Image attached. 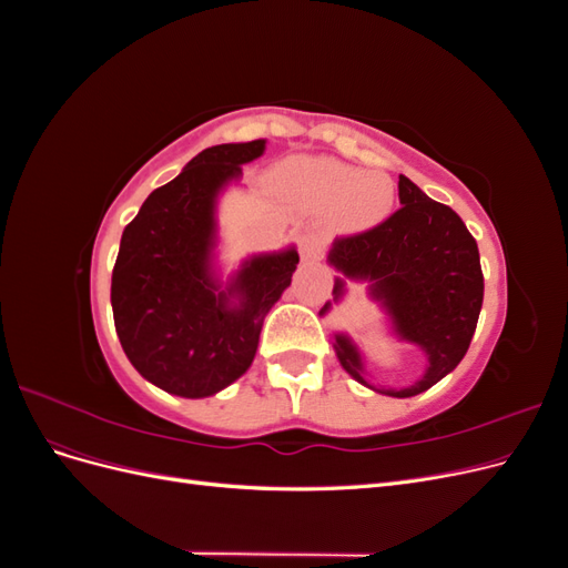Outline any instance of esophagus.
I'll return each mask as SVG.
<instances>
[{
  "label": "esophagus",
  "instance_id": "obj_1",
  "mask_svg": "<svg viewBox=\"0 0 568 568\" xmlns=\"http://www.w3.org/2000/svg\"><path fill=\"white\" fill-rule=\"evenodd\" d=\"M322 253V239L317 234H305L301 239V255L303 261H317Z\"/></svg>",
  "mask_w": 568,
  "mask_h": 568
}]
</instances>
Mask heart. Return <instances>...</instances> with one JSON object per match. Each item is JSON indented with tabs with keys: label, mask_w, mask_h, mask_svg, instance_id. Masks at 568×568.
I'll return each instance as SVG.
<instances>
[{
	"label": "heart",
	"mask_w": 568,
	"mask_h": 568,
	"mask_svg": "<svg viewBox=\"0 0 568 568\" xmlns=\"http://www.w3.org/2000/svg\"><path fill=\"white\" fill-rule=\"evenodd\" d=\"M274 186L311 211H332L346 232H367L393 213L395 186L384 173H363L326 156H305L282 163Z\"/></svg>",
	"instance_id": "obj_1"
}]
</instances>
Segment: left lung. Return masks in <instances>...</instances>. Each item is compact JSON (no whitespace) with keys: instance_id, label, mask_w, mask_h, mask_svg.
<instances>
[{"instance_id":"1","label":"left lung","mask_w":568,"mask_h":568,"mask_svg":"<svg viewBox=\"0 0 568 568\" xmlns=\"http://www.w3.org/2000/svg\"><path fill=\"white\" fill-rule=\"evenodd\" d=\"M400 211L379 227L343 236L326 253L338 277L334 303L346 294V282H365L369 298L386 315L388 332L417 346L426 357V369L405 388H382L367 382V369L357 343L346 334H334V351L341 367L363 386L409 398L438 384L467 355L484 303V272L474 236L462 217L400 175ZM332 311L326 301L320 315Z\"/></svg>"}]
</instances>
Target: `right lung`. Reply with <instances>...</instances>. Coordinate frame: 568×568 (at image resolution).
<instances>
[{
	"instance_id": "add662e5",
	"label": "right lung",
	"mask_w": 568,
	"mask_h": 568,
	"mask_svg": "<svg viewBox=\"0 0 568 568\" xmlns=\"http://www.w3.org/2000/svg\"><path fill=\"white\" fill-rule=\"evenodd\" d=\"M265 144L203 149L149 194L120 239L111 280L120 346L146 382L182 398H209L246 374L298 265L288 246L248 255L230 277L217 267V199Z\"/></svg>"
}]
</instances>
